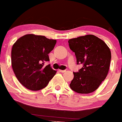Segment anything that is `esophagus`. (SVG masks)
Returning a JSON list of instances; mask_svg holds the SVG:
<instances>
[{"instance_id": "obj_1", "label": "esophagus", "mask_w": 122, "mask_h": 122, "mask_svg": "<svg viewBox=\"0 0 122 122\" xmlns=\"http://www.w3.org/2000/svg\"><path fill=\"white\" fill-rule=\"evenodd\" d=\"M59 71L60 72V73H65V72L66 71V70H59Z\"/></svg>"}]
</instances>
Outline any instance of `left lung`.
Instances as JSON below:
<instances>
[{
    "label": "left lung",
    "instance_id": "obj_1",
    "mask_svg": "<svg viewBox=\"0 0 122 122\" xmlns=\"http://www.w3.org/2000/svg\"><path fill=\"white\" fill-rule=\"evenodd\" d=\"M70 48L75 54L77 64L83 66L74 72L70 88L78 93L95 91L107 75L111 52L102 40L93 35L69 40Z\"/></svg>",
    "mask_w": 122,
    "mask_h": 122
}]
</instances>
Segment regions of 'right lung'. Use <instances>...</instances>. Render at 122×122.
I'll use <instances>...</instances> for the list:
<instances>
[{"instance_id":"obj_1","label":"right lung","mask_w":122,"mask_h":122,"mask_svg":"<svg viewBox=\"0 0 122 122\" xmlns=\"http://www.w3.org/2000/svg\"><path fill=\"white\" fill-rule=\"evenodd\" d=\"M56 40L45 36L27 34L19 38L13 45L11 65L19 82L31 90H39L47 86L56 71L50 65L48 54L53 50Z\"/></svg>"}]
</instances>
